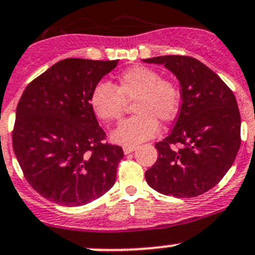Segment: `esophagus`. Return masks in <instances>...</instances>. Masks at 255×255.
<instances>
[{"instance_id":"34e87169","label":"esophagus","mask_w":255,"mask_h":255,"mask_svg":"<svg viewBox=\"0 0 255 255\" xmlns=\"http://www.w3.org/2000/svg\"><path fill=\"white\" fill-rule=\"evenodd\" d=\"M135 150V145H125L123 146V153L130 154Z\"/></svg>"}]
</instances>
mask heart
I'll list each match as a JSON object with an SVG mask.
<instances>
[{
  "label": "heart",
  "instance_id": "obj_1",
  "mask_svg": "<svg viewBox=\"0 0 255 255\" xmlns=\"http://www.w3.org/2000/svg\"><path fill=\"white\" fill-rule=\"evenodd\" d=\"M133 102V117L118 125L111 139L122 145H137L158 133L159 122L176 118L181 107V91L175 81L161 78L158 70L148 66H133L118 75L115 86L109 82L95 85L90 106L105 123L122 117L127 102Z\"/></svg>",
  "mask_w": 255,
  "mask_h": 255
}]
</instances>
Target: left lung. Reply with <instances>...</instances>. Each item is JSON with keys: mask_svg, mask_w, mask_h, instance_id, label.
I'll return each mask as SVG.
<instances>
[{"mask_svg": "<svg viewBox=\"0 0 255 255\" xmlns=\"http://www.w3.org/2000/svg\"><path fill=\"white\" fill-rule=\"evenodd\" d=\"M176 76L181 107L170 134L155 144L158 159L145 171L149 186L179 199L212 189L232 166L241 146V115L232 90L191 56L144 59ZM180 145L179 149L173 145Z\"/></svg>", "mask_w": 255, "mask_h": 255, "instance_id": "left-lung-1", "label": "left lung"}]
</instances>
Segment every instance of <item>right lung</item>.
<instances>
[{
	"instance_id": "1",
	"label": "right lung",
	"mask_w": 255,
	"mask_h": 255,
	"mask_svg": "<svg viewBox=\"0 0 255 255\" xmlns=\"http://www.w3.org/2000/svg\"><path fill=\"white\" fill-rule=\"evenodd\" d=\"M117 64L64 59L33 80L20 96L13 150L25 180L49 201L82 206L115 184L123 150L104 143L106 133L90 106V95Z\"/></svg>"
}]
</instances>
